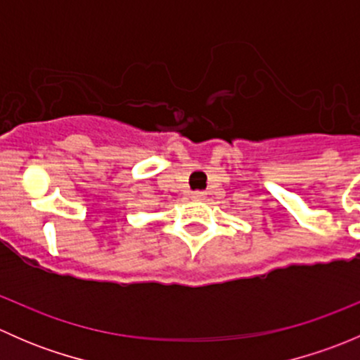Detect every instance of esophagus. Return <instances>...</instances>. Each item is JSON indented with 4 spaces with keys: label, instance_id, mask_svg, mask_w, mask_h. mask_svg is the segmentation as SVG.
I'll return each mask as SVG.
<instances>
[{
    "label": "esophagus",
    "instance_id": "obj_1",
    "mask_svg": "<svg viewBox=\"0 0 360 360\" xmlns=\"http://www.w3.org/2000/svg\"><path fill=\"white\" fill-rule=\"evenodd\" d=\"M205 191H193V193H191V198H195V200H205Z\"/></svg>",
    "mask_w": 360,
    "mask_h": 360
}]
</instances>
